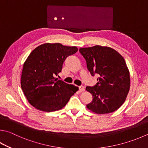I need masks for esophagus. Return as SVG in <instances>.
Listing matches in <instances>:
<instances>
[{"instance_id": "esophagus-1", "label": "esophagus", "mask_w": 148, "mask_h": 148, "mask_svg": "<svg viewBox=\"0 0 148 148\" xmlns=\"http://www.w3.org/2000/svg\"><path fill=\"white\" fill-rule=\"evenodd\" d=\"M79 89L80 92H83V91L85 90V87H84V86H83V85L79 86Z\"/></svg>"}]
</instances>
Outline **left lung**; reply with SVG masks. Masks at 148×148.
<instances>
[{
  "label": "left lung",
  "mask_w": 148,
  "mask_h": 148,
  "mask_svg": "<svg viewBox=\"0 0 148 148\" xmlns=\"http://www.w3.org/2000/svg\"><path fill=\"white\" fill-rule=\"evenodd\" d=\"M79 50L90 74L99 76L96 85L86 87L92 95L87 108L99 114L116 111L124 103L130 88V71L124 59L108 47L96 45Z\"/></svg>",
  "instance_id": "left-lung-1"
}]
</instances>
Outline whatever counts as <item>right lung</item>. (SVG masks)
I'll use <instances>...</instances> for the list:
<instances>
[{"label": "right lung", "instance_id": "add662e5", "mask_svg": "<svg viewBox=\"0 0 148 148\" xmlns=\"http://www.w3.org/2000/svg\"><path fill=\"white\" fill-rule=\"evenodd\" d=\"M76 47L60 43H45L32 51L24 63L21 88L28 102L41 111L63 109L78 87L56 78L69 56L77 52Z\"/></svg>", "mask_w": 148, "mask_h": 148}]
</instances>
